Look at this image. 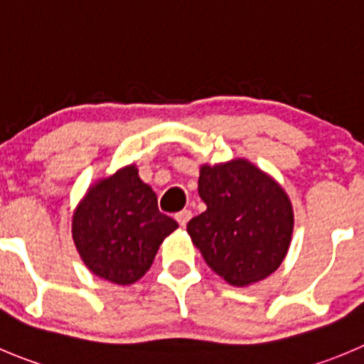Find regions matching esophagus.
I'll return each instance as SVG.
<instances>
[{
	"instance_id": "obj_1",
	"label": "esophagus",
	"mask_w": 364,
	"mask_h": 364,
	"mask_svg": "<svg viewBox=\"0 0 364 364\" xmlns=\"http://www.w3.org/2000/svg\"><path fill=\"white\" fill-rule=\"evenodd\" d=\"M175 218H176V221H178L180 227H186V225H188V221L193 218V213L189 209H184V210H180V213H176Z\"/></svg>"
}]
</instances>
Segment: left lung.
<instances>
[{"mask_svg":"<svg viewBox=\"0 0 364 364\" xmlns=\"http://www.w3.org/2000/svg\"><path fill=\"white\" fill-rule=\"evenodd\" d=\"M198 195L207 210L189 221L188 234L214 273L243 288L282 264L295 220L279 182L234 159L200 168Z\"/></svg>","mask_w":364,"mask_h":364,"instance_id":"1","label":"left lung"}]
</instances>
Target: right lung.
I'll use <instances>...</instances> for the list:
<instances>
[{
  "instance_id": "obj_1",
  "label": "right lung",
  "mask_w": 364,
  "mask_h": 364,
  "mask_svg": "<svg viewBox=\"0 0 364 364\" xmlns=\"http://www.w3.org/2000/svg\"><path fill=\"white\" fill-rule=\"evenodd\" d=\"M176 227L130 164L87 189L73 214V241L95 275L127 286L150 269L159 247Z\"/></svg>"
}]
</instances>
